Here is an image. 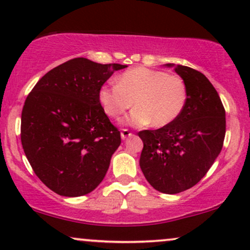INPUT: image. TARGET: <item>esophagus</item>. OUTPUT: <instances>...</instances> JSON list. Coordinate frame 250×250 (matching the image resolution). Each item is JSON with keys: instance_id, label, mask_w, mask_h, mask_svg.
Returning <instances> with one entry per match:
<instances>
[{"instance_id": "1", "label": "esophagus", "mask_w": 250, "mask_h": 250, "mask_svg": "<svg viewBox=\"0 0 250 250\" xmlns=\"http://www.w3.org/2000/svg\"><path fill=\"white\" fill-rule=\"evenodd\" d=\"M120 135H122V139L125 140V139H127L128 137H131L132 133L128 130H126V128H124V130H122V132H120Z\"/></svg>"}]
</instances>
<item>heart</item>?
<instances>
[{
  "label": "heart",
  "mask_w": 250,
  "mask_h": 250,
  "mask_svg": "<svg viewBox=\"0 0 250 250\" xmlns=\"http://www.w3.org/2000/svg\"><path fill=\"white\" fill-rule=\"evenodd\" d=\"M98 100L110 118H119L132 106L126 124L161 128L176 122L186 109L188 88L176 74L135 67L116 80V85H103Z\"/></svg>",
  "instance_id": "obj_1"
}]
</instances>
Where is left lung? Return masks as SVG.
I'll return each mask as SVG.
<instances>
[{"mask_svg":"<svg viewBox=\"0 0 250 250\" xmlns=\"http://www.w3.org/2000/svg\"><path fill=\"white\" fill-rule=\"evenodd\" d=\"M186 82L188 101L176 122L140 131L144 143L140 168L154 189L175 195L205 176L223 148L226 118L221 100L212 83L198 70L167 63Z\"/></svg>","mask_w":250,"mask_h":250,"instance_id":"obj_1","label":"left lung"}]
</instances>
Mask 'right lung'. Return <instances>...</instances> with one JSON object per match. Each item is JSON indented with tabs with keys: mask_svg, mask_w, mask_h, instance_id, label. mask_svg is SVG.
<instances>
[{
	"mask_svg": "<svg viewBox=\"0 0 250 250\" xmlns=\"http://www.w3.org/2000/svg\"><path fill=\"white\" fill-rule=\"evenodd\" d=\"M125 67L75 58L46 73L27 95L21 146L35 174L58 195H87L105 176L122 139L98 92Z\"/></svg>",
	"mask_w": 250,
	"mask_h": 250,
	"instance_id": "1",
	"label": "right lung"
}]
</instances>
